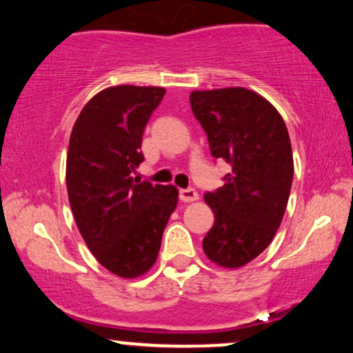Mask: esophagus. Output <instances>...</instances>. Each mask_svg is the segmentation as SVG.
Returning <instances> with one entry per match:
<instances>
[{
	"label": "esophagus",
	"instance_id": "obj_1",
	"mask_svg": "<svg viewBox=\"0 0 353 353\" xmlns=\"http://www.w3.org/2000/svg\"><path fill=\"white\" fill-rule=\"evenodd\" d=\"M180 200L183 203H192L198 200V192L194 188L180 190Z\"/></svg>",
	"mask_w": 353,
	"mask_h": 353
}]
</instances>
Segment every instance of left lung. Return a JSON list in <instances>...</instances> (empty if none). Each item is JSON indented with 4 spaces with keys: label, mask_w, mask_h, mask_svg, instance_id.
I'll return each instance as SVG.
<instances>
[{
    "label": "left lung",
    "mask_w": 353,
    "mask_h": 353,
    "mask_svg": "<svg viewBox=\"0 0 353 353\" xmlns=\"http://www.w3.org/2000/svg\"><path fill=\"white\" fill-rule=\"evenodd\" d=\"M190 103L211 155L231 165L225 185L205 194L214 225L203 250L219 266L241 268L266 250L283 221L294 176L288 127L266 99L244 87L194 90Z\"/></svg>",
    "instance_id": "8db88e82"
}]
</instances>
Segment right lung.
<instances>
[{
  "instance_id": "add662e5",
  "label": "right lung",
  "mask_w": 353,
  "mask_h": 353,
  "mask_svg": "<svg viewBox=\"0 0 353 353\" xmlns=\"http://www.w3.org/2000/svg\"><path fill=\"white\" fill-rule=\"evenodd\" d=\"M161 87L117 85L94 95L69 140L65 183L70 208L95 259L120 277L155 264L178 190L132 176L143 161L142 137Z\"/></svg>"
}]
</instances>
